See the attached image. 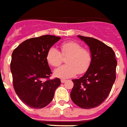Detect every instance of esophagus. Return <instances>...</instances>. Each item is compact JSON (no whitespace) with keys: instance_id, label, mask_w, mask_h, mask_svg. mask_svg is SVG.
I'll return each mask as SVG.
<instances>
[{"instance_id":"esophagus-1","label":"esophagus","mask_w":127,"mask_h":127,"mask_svg":"<svg viewBox=\"0 0 127 127\" xmlns=\"http://www.w3.org/2000/svg\"><path fill=\"white\" fill-rule=\"evenodd\" d=\"M65 81H66V80H65V79H62V80H61V82H62V83H65Z\"/></svg>"}]
</instances>
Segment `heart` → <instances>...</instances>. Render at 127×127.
I'll return each mask as SVG.
<instances>
[{
	"label": "heart",
	"instance_id": "obj_1",
	"mask_svg": "<svg viewBox=\"0 0 127 127\" xmlns=\"http://www.w3.org/2000/svg\"><path fill=\"white\" fill-rule=\"evenodd\" d=\"M63 57L65 59L66 65L56 69L54 74L57 77L67 79L76 74L85 73L88 70L92 61L90 51L74 41L64 42L60 45V52L57 48H49L46 54L48 63L53 67H58L62 64Z\"/></svg>",
	"mask_w": 127,
	"mask_h": 127
}]
</instances>
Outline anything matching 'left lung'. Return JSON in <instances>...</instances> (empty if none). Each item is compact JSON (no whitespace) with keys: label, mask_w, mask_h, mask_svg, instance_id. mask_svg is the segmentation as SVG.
<instances>
[{"label":"left lung","mask_w":127,"mask_h":127,"mask_svg":"<svg viewBox=\"0 0 127 127\" xmlns=\"http://www.w3.org/2000/svg\"><path fill=\"white\" fill-rule=\"evenodd\" d=\"M78 37L89 46L92 61L82 77L72 80L71 99L83 109L94 108L107 98L115 82L116 55L111 47L98 39L82 35Z\"/></svg>","instance_id":"left-lung-1"}]
</instances>
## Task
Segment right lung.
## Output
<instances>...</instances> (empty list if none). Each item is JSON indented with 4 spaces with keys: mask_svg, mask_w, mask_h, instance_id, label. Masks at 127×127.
I'll return each mask as SVG.
<instances>
[{
    "mask_svg": "<svg viewBox=\"0 0 127 127\" xmlns=\"http://www.w3.org/2000/svg\"><path fill=\"white\" fill-rule=\"evenodd\" d=\"M60 39L51 35L30 38L12 53L10 68L13 88L29 107L41 109L48 105L61 84L58 78L49 79L52 72L46 60L48 51Z\"/></svg>",
    "mask_w": 127,
    "mask_h": 127,
    "instance_id": "1",
    "label": "right lung"
}]
</instances>
